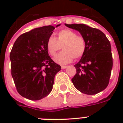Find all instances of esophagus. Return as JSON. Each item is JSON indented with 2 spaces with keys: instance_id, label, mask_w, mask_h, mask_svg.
<instances>
[{
  "instance_id": "34e87169",
  "label": "esophagus",
  "mask_w": 123,
  "mask_h": 123,
  "mask_svg": "<svg viewBox=\"0 0 123 123\" xmlns=\"http://www.w3.org/2000/svg\"><path fill=\"white\" fill-rule=\"evenodd\" d=\"M66 68H68L67 66H61V68H62V69H66Z\"/></svg>"
}]
</instances>
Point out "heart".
<instances>
[{
	"label": "heart",
	"instance_id": "b5f03b06",
	"mask_svg": "<svg viewBox=\"0 0 123 123\" xmlns=\"http://www.w3.org/2000/svg\"><path fill=\"white\" fill-rule=\"evenodd\" d=\"M64 50L54 59L57 63L65 64L75 59L82 57L86 52V43L82 36H77L75 32L69 29L60 31L57 34V39L50 36L46 42V49L50 55H56L57 52Z\"/></svg>",
	"mask_w": 123,
	"mask_h": 123
}]
</instances>
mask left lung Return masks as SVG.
Here are the masks:
<instances>
[{
	"label": "left lung",
	"mask_w": 123,
	"mask_h": 123,
	"mask_svg": "<svg viewBox=\"0 0 123 123\" xmlns=\"http://www.w3.org/2000/svg\"><path fill=\"white\" fill-rule=\"evenodd\" d=\"M66 27L81 34L86 41V52L74 66L77 69L71 81L76 89L92 95L106 89L112 68L111 43L99 29L85 24H66Z\"/></svg>",
	"instance_id": "1"
}]
</instances>
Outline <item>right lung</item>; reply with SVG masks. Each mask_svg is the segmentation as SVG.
Masks as SVG:
<instances>
[{
    "label": "right lung",
    "instance_id": "1",
    "mask_svg": "<svg viewBox=\"0 0 123 123\" xmlns=\"http://www.w3.org/2000/svg\"><path fill=\"white\" fill-rule=\"evenodd\" d=\"M54 29L52 25L36 28L20 35L12 46L9 56L11 75L18 93L27 99L39 100L48 96L61 70L46 49Z\"/></svg>",
    "mask_w": 123,
    "mask_h": 123
}]
</instances>
